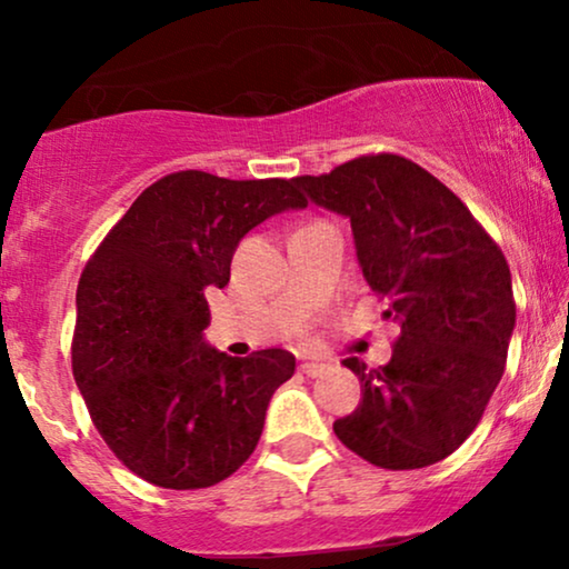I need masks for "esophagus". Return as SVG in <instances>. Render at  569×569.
Instances as JSON below:
<instances>
[{"instance_id": "obj_1", "label": "esophagus", "mask_w": 569, "mask_h": 569, "mask_svg": "<svg viewBox=\"0 0 569 569\" xmlns=\"http://www.w3.org/2000/svg\"><path fill=\"white\" fill-rule=\"evenodd\" d=\"M300 370L306 372L308 378H318V376H323L326 370H329V365H323V362H302Z\"/></svg>"}]
</instances>
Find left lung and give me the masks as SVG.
<instances>
[{
  "label": "left lung",
  "instance_id": "left-lung-1",
  "mask_svg": "<svg viewBox=\"0 0 569 569\" xmlns=\"http://www.w3.org/2000/svg\"><path fill=\"white\" fill-rule=\"evenodd\" d=\"M295 183L349 217L362 274L401 326L388 365L341 362L362 401L333 432L380 469L442 461L477 430L505 372L516 326L505 253L446 183L401 154H360Z\"/></svg>",
  "mask_w": 569,
  "mask_h": 569
}]
</instances>
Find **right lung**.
<instances>
[{"mask_svg":"<svg viewBox=\"0 0 569 569\" xmlns=\"http://www.w3.org/2000/svg\"><path fill=\"white\" fill-rule=\"evenodd\" d=\"M306 204L295 178L178 170L147 186L84 263L72 372L100 438L139 479L212 487L259 446L269 399L292 378L295 357L207 347L204 290L230 282L248 230Z\"/></svg>","mask_w":569,"mask_h":569,"instance_id":"1","label":"right lung"}]
</instances>
